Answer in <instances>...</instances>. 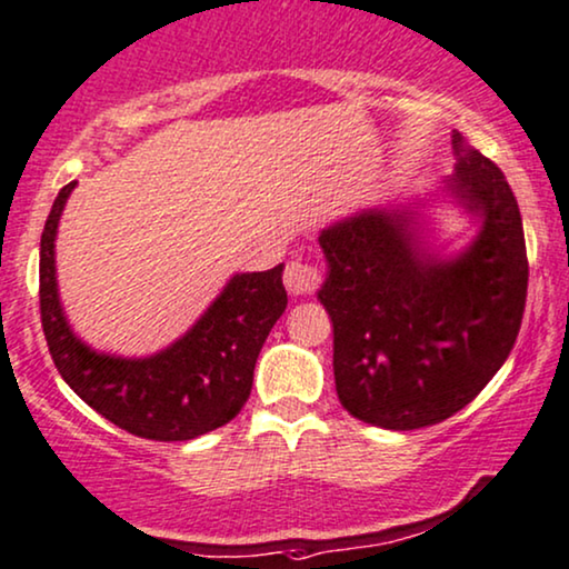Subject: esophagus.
I'll list each match as a JSON object with an SVG mask.
<instances>
[{"mask_svg":"<svg viewBox=\"0 0 569 569\" xmlns=\"http://www.w3.org/2000/svg\"><path fill=\"white\" fill-rule=\"evenodd\" d=\"M283 283H286V289H289V293H293V297H305V293H312L315 289H318L320 272L315 264L291 260L289 264H286Z\"/></svg>","mask_w":569,"mask_h":569,"instance_id":"esophagus-1","label":"esophagus"}]
</instances>
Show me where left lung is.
Masks as SVG:
<instances>
[{"label": "left lung", "instance_id": "1", "mask_svg": "<svg viewBox=\"0 0 569 569\" xmlns=\"http://www.w3.org/2000/svg\"><path fill=\"white\" fill-rule=\"evenodd\" d=\"M455 143L441 197L476 218L457 254L428 247V199L368 207L322 228L328 272L318 299L333 322L343 409L386 430L436 426L470 405L507 362L528 297L520 207L505 172Z\"/></svg>", "mask_w": 569, "mask_h": 569}]
</instances>
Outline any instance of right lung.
<instances>
[{
    "instance_id": "obj_1",
    "label": "right lung",
    "mask_w": 569,
    "mask_h": 569,
    "mask_svg": "<svg viewBox=\"0 0 569 569\" xmlns=\"http://www.w3.org/2000/svg\"><path fill=\"white\" fill-rule=\"evenodd\" d=\"M73 189L76 181L57 193L39 260L41 326L64 383L104 420L149 441H189L231 422L249 399L264 338L289 305L283 264L236 272L207 312L157 355L97 351L73 333L57 291L54 239Z\"/></svg>"
}]
</instances>
